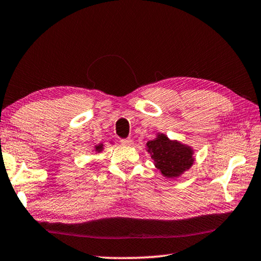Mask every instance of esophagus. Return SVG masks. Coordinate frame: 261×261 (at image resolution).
<instances>
[{"mask_svg":"<svg viewBox=\"0 0 261 261\" xmlns=\"http://www.w3.org/2000/svg\"><path fill=\"white\" fill-rule=\"evenodd\" d=\"M120 143L122 145H132L134 144V141H132V139H130V138H123L120 140Z\"/></svg>","mask_w":261,"mask_h":261,"instance_id":"obj_1","label":"esophagus"}]
</instances>
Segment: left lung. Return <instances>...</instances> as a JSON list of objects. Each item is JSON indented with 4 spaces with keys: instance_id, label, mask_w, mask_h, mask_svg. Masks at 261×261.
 <instances>
[{
    "instance_id": "1",
    "label": "left lung",
    "mask_w": 261,
    "mask_h": 261,
    "mask_svg": "<svg viewBox=\"0 0 261 261\" xmlns=\"http://www.w3.org/2000/svg\"><path fill=\"white\" fill-rule=\"evenodd\" d=\"M147 147L155 167L166 177H177L193 163L191 148L171 141L163 135L148 141Z\"/></svg>"
}]
</instances>
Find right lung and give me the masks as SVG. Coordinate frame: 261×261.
<instances>
[{
	"label": "right lung",
	"mask_w": 261,
	"mask_h": 261,
	"mask_svg": "<svg viewBox=\"0 0 261 261\" xmlns=\"http://www.w3.org/2000/svg\"><path fill=\"white\" fill-rule=\"evenodd\" d=\"M95 148H96V151H101V149H102V145H99V146H96Z\"/></svg>",
	"instance_id": "right-lung-1"
}]
</instances>
